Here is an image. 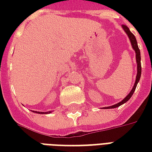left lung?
<instances>
[{
	"label": "left lung",
	"instance_id": "8db88e82",
	"mask_svg": "<svg viewBox=\"0 0 152 152\" xmlns=\"http://www.w3.org/2000/svg\"><path fill=\"white\" fill-rule=\"evenodd\" d=\"M122 28L124 29V31L126 32V34L128 35V37L129 38V40H130L131 45H132V47H133V49L135 51V53H136V61H137V76H136V80H135V83H134V86L133 87V89H131L130 93L128 94L125 98H124L121 102H118L116 104H115V105L110 106V107H104L105 109H110V108H115V107H120L122 104H124L126 102H128L130 98L132 97V95L134 94V91H135V89H136V87H137V83L139 82V80H140L141 77V73H142V66H141V55H140V50L138 49V46H137V40H136V38L134 37V35L129 31V29L128 28L127 26H125V25H122Z\"/></svg>",
	"mask_w": 152,
	"mask_h": 152
}]
</instances>
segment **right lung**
<instances>
[{
  "label": "right lung",
  "mask_w": 152,
  "mask_h": 152,
  "mask_svg": "<svg viewBox=\"0 0 152 152\" xmlns=\"http://www.w3.org/2000/svg\"><path fill=\"white\" fill-rule=\"evenodd\" d=\"M33 112H35V113H38V114H49V113H51V112H35V111H33Z\"/></svg>",
  "instance_id": "1"
}]
</instances>
